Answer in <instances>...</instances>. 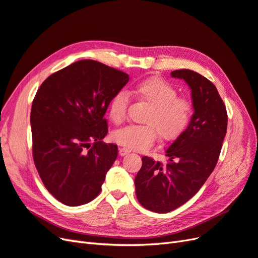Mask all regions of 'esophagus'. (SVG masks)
Here are the masks:
<instances>
[{
    "label": "esophagus",
    "instance_id": "esophagus-1",
    "mask_svg": "<svg viewBox=\"0 0 258 258\" xmlns=\"http://www.w3.org/2000/svg\"><path fill=\"white\" fill-rule=\"evenodd\" d=\"M128 153H131V150L127 149V148H120V149H119V154H120L121 156H124V155H126V154H128Z\"/></svg>",
    "mask_w": 258,
    "mask_h": 258
}]
</instances>
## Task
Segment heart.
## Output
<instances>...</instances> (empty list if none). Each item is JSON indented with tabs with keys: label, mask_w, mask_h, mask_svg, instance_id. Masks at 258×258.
<instances>
[{
	"label": "heart",
	"mask_w": 258,
	"mask_h": 258,
	"mask_svg": "<svg viewBox=\"0 0 258 258\" xmlns=\"http://www.w3.org/2000/svg\"><path fill=\"white\" fill-rule=\"evenodd\" d=\"M131 93L151 106L144 119L145 125H127L113 132L117 144L132 150H147L157 137L172 141L183 134L191 121L194 105L188 99L179 98L177 90L168 82L150 78L136 83ZM131 103L128 92L119 90L113 94L108 113L114 123H121L126 117Z\"/></svg>",
	"instance_id": "obj_1"
}]
</instances>
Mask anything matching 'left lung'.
<instances>
[{"label": "left lung", "mask_w": 258, "mask_h": 258, "mask_svg": "<svg viewBox=\"0 0 258 258\" xmlns=\"http://www.w3.org/2000/svg\"><path fill=\"white\" fill-rule=\"evenodd\" d=\"M171 76L184 80L191 89V121L166 149L167 163L144 156L135 177L139 203L159 214L182 206L204 185L217 165L227 128L225 105L211 81L188 69L172 71Z\"/></svg>", "instance_id": "left-lung-1"}]
</instances>
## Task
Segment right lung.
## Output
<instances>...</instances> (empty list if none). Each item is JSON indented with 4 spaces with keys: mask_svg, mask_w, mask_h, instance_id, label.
Here are the masks:
<instances>
[{
    "mask_svg": "<svg viewBox=\"0 0 258 258\" xmlns=\"http://www.w3.org/2000/svg\"><path fill=\"white\" fill-rule=\"evenodd\" d=\"M128 74L84 59L50 75L38 89L31 111L33 157L45 188L68 206L97 198L118 147L102 139L104 114Z\"/></svg>",
    "mask_w": 258,
    "mask_h": 258,
    "instance_id": "obj_1",
    "label": "right lung"
}]
</instances>
